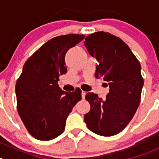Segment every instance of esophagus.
Masks as SVG:
<instances>
[{
	"label": "esophagus",
	"mask_w": 159,
	"mask_h": 159,
	"mask_svg": "<svg viewBox=\"0 0 159 159\" xmlns=\"http://www.w3.org/2000/svg\"><path fill=\"white\" fill-rule=\"evenodd\" d=\"M85 95H86V92H85V91H81V97H82L83 99H84V98H85Z\"/></svg>",
	"instance_id": "esophagus-1"
}]
</instances>
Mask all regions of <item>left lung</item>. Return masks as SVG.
<instances>
[{
    "label": "left lung",
    "instance_id": "obj_1",
    "mask_svg": "<svg viewBox=\"0 0 159 159\" xmlns=\"http://www.w3.org/2000/svg\"><path fill=\"white\" fill-rule=\"evenodd\" d=\"M84 43L98 61L95 77L103 78L110 89L105 100L87 93L91 109L84 115V122L95 134L115 135L128 125L140 104L144 84L141 65L129 46L110 33L95 32L86 37Z\"/></svg>",
    "mask_w": 159,
    "mask_h": 159
}]
</instances>
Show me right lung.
Returning a JSON list of instances; mask_svg holds the SVG:
<instances>
[{"label":"right lung","instance_id":"add662e5","mask_svg":"<svg viewBox=\"0 0 159 159\" xmlns=\"http://www.w3.org/2000/svg\"><path fill=\"white\" fill-rule=\"evenodd\" d=\"M83 34L55 37L43 44L25 62L15 86L17 111L28 132L48 141L65 131L66 119L81 91L61 89L59 76L67 73L65 54L84 38Z\"/></svg>","mask_w":159,"mask_h":159}]
</instances>
